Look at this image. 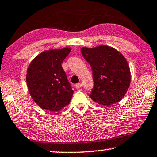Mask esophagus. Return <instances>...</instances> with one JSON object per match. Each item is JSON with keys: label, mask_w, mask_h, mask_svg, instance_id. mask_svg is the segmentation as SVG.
I'll list each match as a JSON object with an SVG mask.
<instances>
[{"label": "esophagus", "mask_w": 157, "mask_h": 157, "mask_svg": "<svg viewBox=\"0 0 157 157\" xmlns=\"http://www.w3.org/2000/svg\"><path fill=\"white\" fill-rule=\"evenodd\" d=\"M75 87H76V88L77 89H80L81 87H82V84L81 83H77V84L75 85Z\"/></svg>", "instance_id": "esophagus-1"}]
</instances>
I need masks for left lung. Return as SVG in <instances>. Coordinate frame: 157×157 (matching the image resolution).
Instances as JSON below:
<instances>
[{"label": "left lung", "mask_w": 157, "mask_h": 157, "mask_svg": "<svg viewBox=\"0 0 157 157\" xmlns=\"http://www.w3.org/2000/svg\"><path fill=\"white\" fill-rule=\"evenodd\" d=\"M93 70L94 87L90 97L100 105L116 103L126 95L131 82L130 68L124 56L114 48L100 45L81 48Z\"/></svg>", "instance_id": "8db88e82"}]
</instances>
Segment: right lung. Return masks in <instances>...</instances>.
Here are the masks:
<instances>
[{
  "instance_id": "add662e5",
  "label": "right lung",
  "mask_w": 157,
  "mask_h": 157,
  "mask_svg": "<svg viewBox=\"0 0 157 157\" xmlns=\"http://www.w3.org/2000/svg\"><path fill=\"white\" fill-rule=\"evenodd\" d=\"M70 48L43 52L32 60L26 74L29 93L39 107L58 111L70 103L73 92L62 63Z\"/></svg>"
}]
</instances>
